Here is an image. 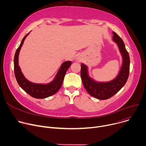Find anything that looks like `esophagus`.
<instances>
[{
	"label": "esophagus",
	"mask_w": 146,
	"mask_h": 146,
	"mask_svg": "<svg viewBox=\"0 0 146 146\" xmlns=\"http://www.w3.org/2000/svg\"><path fill=\"white\" fill-rule=\"evenodd\" d=\"M76 60H78V61H80V58H76Z\"/></svg>",
	"instance_id": "esophagus-1"
}]
</instances>
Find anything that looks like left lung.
Returning <instances> with one entry per match:
<instances>
[{
    "label": "left lung",
    "mask_w": 146,
    "mask_h": 146,
    "mask_svg": "<svg viewBox=\"0 0 146 146\" xmlns=\"http://www.w3.org/2000/svg\"><path fill=\"white\" fill-rule=\"evenodd\" d=\"M113 41L118 47L122 56V65L118 75L113 80L107 82H100L89 76L88 68L81 64V77L84 88L92 96L100 100H106L117 94L125 84L129 77L130 58L123 40L113 32Z\"/></svg>",
    "instance_id": "8db88e82"
}]
</instances>
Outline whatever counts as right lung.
<instances>
[{"instance_id": "obj_1", "label": "right lung", "mask_w": 146, "mask_h": 146, "mask_svg": "<svg viewBox=\"0 0 146 146\" xmlns=\"http://www.w3.org/2000/svg\"><path fill=\"white\" fill-rule=\"evenodd\" d=\"M29 33L30 32L24 36L19 47L16 50L14 59L15 76L19 86L27 94L35 98L44 99L53 95L60 89L63 83L65 74L72 64V62L69 60L62 63L53 80L47 84H38L27 80L19 66L18 57L24 41Z\"/></svg>"}]
</instances>
